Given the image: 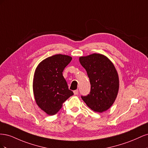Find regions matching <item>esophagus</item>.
<instances>
[{"label": "esophagus", "mask_w": 148, "mask_h": 148, "mask_svg": "<svg viewBox=\"0 0 148 148\" xmlns=\"http://www.w3.org/2000/svg\"><path fill=\"white\" fill-rule=\"evenodd\" d=\"M73 92H74V95H78L79 91L78 90V89H77V90H75V91H73Z\"/></svg>", "instance_id": "obj_1"}]
</instances>
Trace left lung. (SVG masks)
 I'll list each match as a JSON object with an SVG mask.
<instances>
[{
  "label": "left lung",
  "instance_id": "1",
  "mask_svg": "<svg viewBox=\"0 0 148 148\" xmlns=\"http://www.w3.org/2000/svg\"><path fill=\"white\" fill-rule=\"evenodd\" d=\"M91 84V90L82 96L86 105L96 112H103L113 104L119 88V76L114 65L105 56L93 53L79 57Z\"/></svg>",
  "mask_w": 148,
  "mask_h": 148
}]
</instances>
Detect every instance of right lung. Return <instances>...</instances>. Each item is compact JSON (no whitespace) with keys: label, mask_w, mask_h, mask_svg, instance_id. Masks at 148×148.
Wrapping results in <instances>:
<instances>
[{"label":"right lung","mask_w":148,"mask_h":148,"mask_svg":"<svg viewBox=\"0 0 148 148\" xmlns=\"http://www.w3.org/2000/svg\"><path fill=\"white\" fill-rule=\"evenodd\" d=\"M72 58L57 54L42 61L36 69L33 92L36 102L49 115L56 114L64 102L73 95L62 72Z\"/></svg>","instance_id":"add662e5"}]
</instances>
